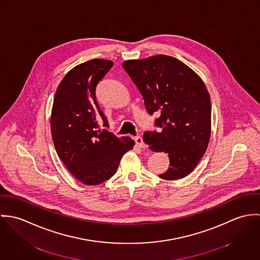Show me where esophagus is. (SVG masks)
Instances as JSON below:
<instances>
[{
  "instance_id": "obj_1",
  "label": "esophagus",
  "mask_w": 260,
  "mask_h": 260,
  "mask_svg": "<svg viewBox=\"0 0 260 260\" xmlns=\"http://www.w3.org/2000/svg\"><path fill=\"white\" fill-rule=\"evenodd\" d=\"M134 140H135V143H136L137 147H139V148H146V144L144 143V141H143L142 137H140V136H136V137L134 138Z\"/></svg>"
}]
</instances>
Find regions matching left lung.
Instances as JSON below:
<instances>
[{
    "label": "left lung",
    "mask_w": 260,
    "mask_h": 260,
    "mask_svg": "<svg viewBox=\"0 0 260 260\" xmlns=\"http://www.w3.org/2000/svg\"><path fill=\"white\" fill-rule=\"evenodd\" d=\"M144 99L150 115L158 113L160 132H145L143 140L154 152L169 157L165 180L184 178L196 167L211 133L210 96L202 79L183 62L166 55L122 64Z\"/></svg>",
    "instance_id": "left-lung-1"
}]
</instances>
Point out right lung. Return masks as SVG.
I'll return each instance as SVG.
<instances>
[{"instance_id":"right-lung-1","label":"right lung","mask_w":260,"mask_h":260,"mask_svg":"<svg viewBox=\"0 0 260 260\" xmlns=\"http://www.w3.org/2000/svg\"><path fill=\"white\" fill-rule=\"evenodd\" d=\"M113 62L93 59L70 70L59 84L51 113L52 139L58 156L77 180L98 185L117 172L123 155L133 148L129 137L118 138L98 120L108 121L96 100L97 84Z\"/></svg>"}]
</instances>
